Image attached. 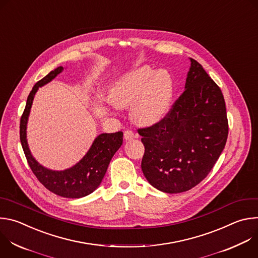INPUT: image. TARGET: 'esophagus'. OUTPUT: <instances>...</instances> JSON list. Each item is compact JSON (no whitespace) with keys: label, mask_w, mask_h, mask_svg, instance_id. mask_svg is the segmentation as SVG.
Wrapping results in <instances>:
<instances>
[{"label":"esophagus","mask_w":258,"mask_h":258,"mask_svg":"<svg viewBox=\"0 0 258 258\" xmlns=\"http://www.w3.org/2000/svg\"><path fill=\"white\" fill-rule=\"evenodd\" d=\"M123 137H124L125 141H130V140L135 139V138H136V135H135V133H134L133 131L126 130V131H124V133H123Z\"/></svg>","instance_id":"esophagus-1"}]
</instances>
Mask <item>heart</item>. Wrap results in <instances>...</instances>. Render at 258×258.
Listing matches in <instances>:
<instances>
[{
  "label": "heart",
  "instance_id": "1",
  "mask_svg": "<svg viewBox=\"0 0 258 258\" xmlns=\"http://www.w3.org/2000/svg\"><path fill=\"white\" fill-rule=\"evenodd\" d=\"M172 96V79L165 70L142 66L120 78L109 97L119 108L132 106V117L136 122L152 125L167 114Z\"/></svg>",
  "mask_w": 258,
  "mask_h": 258
}]
</instances>
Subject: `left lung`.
<instances>
[{
	"label": "left lung",
	"mask_w": 258,
	"mask_h": 258,
	"mask_svg": "<svg viewBox=\"0 0 258 258\" xmlns=\"http://www.w3.org/2000/svg\"><path fill=\"white\" fill-rule=\"evenodd\" d=\"M185 91L159 122L138 128L145 153L142 170L164 193L189 191L222 154L229 134L226 103L202 65L190 58Z\"/></svg>",
	"instance_id": "obj_1"
}]
</instances>
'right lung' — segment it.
<instances>
[{"label": "right lung", "instance_id": "add662e5", "mask_svg": "<svg viewBox=\"0 0 258 258\" xmlns=\"http://www.w3.org/2000/svg\"><path fill=\"white\" fill-rule=\"evenodd\" d=\"M62 70V66L57 67L33 86L20 119V142L30 169L49 191L65 198H82L99 187L110 160L122 145L123 134L117 132L99 135L84 158L65 170L48 169L32 157L26 140V124L34 95L40 87L50 83Z\"/></svg>", "mask_w": 258, "mask_h": 258}]
</instances>
